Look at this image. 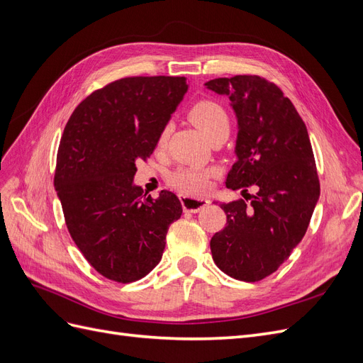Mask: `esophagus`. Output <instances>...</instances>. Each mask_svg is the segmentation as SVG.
Returning <instances> with one entry per match:
<instances>
[{
    "mask_svg": "<svg viewBox=\"0 0 363 363\" xmlns=\"http://www.w3.org/2000/svg\"><path fill=\"white\" fill-rule=\"evenodd\" d=\"M180 201L184 211L191 213L200 212L201 208H204L208 203H211L207 199H194V196H188V195H180Z\"/></svg>",
    "mask_w": 363,
    "mask_h": 363,
    "instance_id": "esophagus-1",
    "label": "esophagus"
}]
</instances>
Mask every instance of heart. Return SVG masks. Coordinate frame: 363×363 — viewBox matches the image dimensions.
<instances>
[{"label": "heart", "instance_id": "1", "mask_svg": "<svg viewBox=\"0 0 363 363\" xmlns=\"http://www.w3.org/2000/svg\"><path fill=\"white\" fill-rule=\"evenodd\" d=\"M189 119L199 127L206 138L221 127H228V115L223 106L211 100H201L189 108ZM171 133V124H167L159 135V145H164ZM215 171L199 169V168H183L171 177V183L184 192L199 194L204 192L211 183V177Z\"/></svg>", "mask_w": 363, "mask_h": 363}]
</instances>
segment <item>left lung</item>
I'll use <instances>...</instances> for the list:
<instances>
[{"label": "left lung", "mask_w": 363, "mask_h": 363, "mask_svg": "<svg viewBox=\"0 0 363 363\" xmlns=\"http://www.w3.org/2000/svg\"><path fill=\"white\" fill-rule=\"evenodd\" d=\"M206 87L227 95L238 119V160L225 186H257L250 203L221 204L227 225L211 240L212 257L227 276L259 281L301 242L320 199L309 133L289 98L259 75L215 79Z\"/></svg>", "instance_id": "8db88e82"}]
</instances>
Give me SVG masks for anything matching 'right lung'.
Returning a JSON list of instances; mask_svg holds the SVG:
<instances>
[{
  "label": "right lung",
  "instance_id": "add662e5",
  "mask_svg": "<svg viewBox=\"0 0 363 363\" xmlns=\"http://www.w3.org/2000/svg\"><path fill=\"white\" fill-rule=\"evenodd\" d=\"M184 77H127L92 92L63 130L54 186L71 238L101 276L136 281L162 259L177 195L152 200L133 183L188 92Z\"/></svg>",
  "mask_w": 363,
  "mask_h": 363
}]
</instances>
